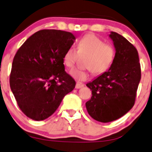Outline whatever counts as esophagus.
<instances>
[{"label":"esophagus","mask_w":152,"mask_h":152,"mask_svg":"<svg viewBox=\"0 0 152 152\" xmlns=\"http://www.w3.org/2000/svg\"><path fill=\"white\" fill-rule=\"evenodd\" d=\"M83 86H84V84L80 83V82H77V83L76 84V87H75V88H76V89H79V88H82Z\"/></svg>","instance_id":"1"}]
</instances>
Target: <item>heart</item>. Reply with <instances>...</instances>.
<instances>
[{
  "instance_id": "heart-1",
  "label": "heart",
  "mask_w": 152,
  "mask_h": 152,
  "mask_svg": "<svg viewBox=\"0 0 152 152\" xmlns=\"http://www.w3.org/2000/svg\"><path fill=\"white\" fill-rule=\"evenodd\" d=\"M79 55H87L85 65L88 70L96 75H99L107 71L113 63L115 57V50L111 45L104 42L93 34H88L82 37L78 42L76 50L73 48L67 49L63 57V61L66 67H71L76 61ZM70 75L78 81H85L88 78L86 70L73 68Z\"/></svg>"
}]
</instances>
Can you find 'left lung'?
<instances>
[{
    "mask_svg": "<svg viewBox=\"0 0 152 152\" xmlns=\"http://www.w3.org/2000/svg\"><path fill=\"white\" fill-rule=\"evenodd\" d=\"M115 57L108 70L86 84L92 91L86 103L89 115L96 121L109 123L120 118L134 104L141 79L140 64L136 48L126 38L110 32Z\"/></svg>",
    "mask_w": 152,
    "mask_h": 152,
    "instance_id": "left-lung-1",
    "label": "left lung"
}]
</instances>
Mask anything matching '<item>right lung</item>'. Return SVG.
<instances>
[{
	"instance_id": "right-lung-1",
	"label": "right lung",
	"mask_w": 152,
	"mask_h": 152,
	"mask_svg": "<svg viewBox=\"0 0 152 152\" xmlns=\"http://www.w3.org/2000/svg\"><path fill=\"white\" fill-rule=\"evenodd\" d=\"M76 40L69 32L43 29L34 33L16 53L10 84L20 110L36 121L50 117L75 88L64 70L63 57Z\"/></svg>"
}]
</instances>
